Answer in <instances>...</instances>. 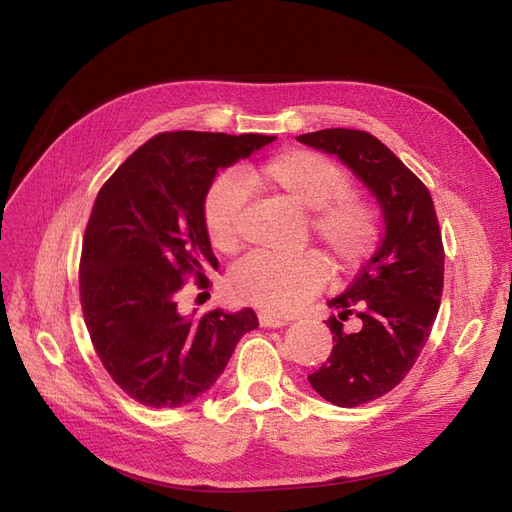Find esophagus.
Segmentation results:
<instances>
[{
	"instance_id": "obj_1",
	"label": "esophagus",
	"mask_w": 512,
	"mask_h": 512,
	"mask_svg": "<svg viewBox=\"0 0 512 512\" xmlns=\"http://www.w3.org/2000/svg\"><path fill=\"white\" fill-rule=\"evenodd\" d=\"M258 322H260V327H265V329H282L288 324V318H277V316H271V314H258Z\"/></svg>"
}]
</instances>
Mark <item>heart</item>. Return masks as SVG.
Wrapping results in <instances>:
<instances>
[{
  "instance_id": "heart-1",
  "label": "heart",
  "mask_w": 512,
  "mask_h": 512,
  "mask_svg": "<svg viewBox=\"0 0 512 512\" xmlns=\"http://www.w3.org/2000/svg\"><path fill=\"white\" fill-rule=\"evenodd\" d=\"M245 181L277 194L305 211L309 224L342 271L359 269L376 250L378 211L350 192V175L335 160L309 149H284L245 170ZM245 188L237 175H220L203 198V224L215 250L235 252L241 241ZM329 267L318 252L294 258L250 254L230 269L226 290L232 301L260 307L273 316L297 312L324 288Z\"/></svg>"
}]
</instances>
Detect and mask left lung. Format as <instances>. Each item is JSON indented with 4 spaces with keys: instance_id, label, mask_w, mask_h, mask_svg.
<instances>
[{
    "instance_id": "8db88e82",
    "label": "left lung",
    "mask_w": 512,
    "mask_h": 512,
    "mask_svg": "<svg viewBox=\"0 0 512 512\" xmlns=\"http://www.w3.org/2000/svg\"><path fill=\"white\" fill-rule=\"evenodd\" d=\"M297 141L342 160L374 194L384 237L356 280L329 301L333 350L307 380L342 408L374 401L406 378L427 344L444 286V247L429 190L395 153L363 130L329 128ZM348 315L362 320L343 331Z\"/></svg>"
}]
</instances>
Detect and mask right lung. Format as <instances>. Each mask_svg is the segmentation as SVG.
<instances>
[{
  "mask_svg": "<svg viewBox=\"0 0 512 512\" xmlns=\"http://www.w3.org/2000/svg\"><path fill=\"white\" fill-rule=\"evenodd\" d=\"M265 134L164 132L108 179L91 209L81 256V305L104 369L149 408H179L209 391L254 309L196 318L177 307L185 275L207 288L218 269L203 198L220 168L273 143Z\"/></svg>",
  "mask_w": 512,
  "mask_h": 512,
  "instance_id": "right-lung-1",
  "label": "right lung"
}]
</instances>
